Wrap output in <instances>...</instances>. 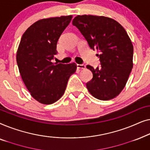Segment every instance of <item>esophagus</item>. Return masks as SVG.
Listing matches in <instances>:
<instances>
[{"instance_id":"obj_1","label":"esophagus","mask_w":150,"mask_h":150,"mask_svg":"<svg viewBox=\"0 0 150 150\" xmlns=\"http://www.w3.org/2000/svg\"><path fill=\"white\" fill-rule=\"evenodd\" d=\"M76 66H77V68L79 69H85L86 67V65L84 64H77Z\"/></svg>"}]
</instances>
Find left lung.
<instances>
[{
  "mask_svg": "<svg viewBox=\"0 0 150 150\" xmlns=\"http://www.w3.org/2000/svg\"><path fill=\"white\" fill-rule=\"evenodd\" d=\"M72 24L81 33L91 49H97L101 66L88 65L93 78L86 84L89 93L101 100L117 96L124 89L133 64V46L120 23L104 16H78Z\"/></svg>",
  "mask_w": 150,
  "mask_h": 150,
  "instance_id": "left-lung-1",
  "label": "left lung"
}]
</instances>
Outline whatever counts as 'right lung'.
<instances>
[{"mask_svg":"<svg viewBox=\"0 0 150 150\" xmlns=\"http://www.w3.org/2000/svg\"><path fill=\"white\" fill-rule=\"evenodd\" d=\"M72 16L42 19L33 24L22 35L16 61L24 85L32 97L42 104H50L63 95L74 63H53L57 44Z\"/></svg>","mask_w":150,"mask_h":150,"instance_id":"obj_1","label":"right lung"}]
</instances>
